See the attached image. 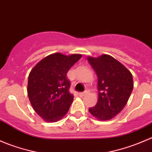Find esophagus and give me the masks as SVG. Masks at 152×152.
<instances>
[{"mask_svg": "<svg viewBox=\"0 0 152 152\" xmlns=\"http://www.w3.org/2000/svg\"><path fill=\"white\" fill-rule=\"evenodd\" d=\"M87 93H88V91H87V90H86V91H85V92L79 93V96H81V97H83V96H85L86 94H87Z\"/></svg>", "mask_w": 152, "mask_h": 152, "instance_id": "obj_1", "label": "esophagus"}]
</instances>
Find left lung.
Masks as SVG:
<instances>
[{"label":"left lung","mask_w":152,"mask_h":152,"mask_svg":"<svg viewBox=\"0 0 152 152\" xmlns=\"http://www.w3.org/2000/svg\"><path fill=\"white\" fill-rule=\"evenodd\" d=\"M98 76L99 97L89 112L100 121L110 120L117 115L128 102L133 90L131 72L110 55L87 57Z\"/></svg>","instance_id":"left-lung-1"}]
</instances>
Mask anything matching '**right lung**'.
Instances as JSON below:
<instances>
[{"label": "right lung", "instance_id": "1", "mask_svg": "<svg viewBox=\"0 0 152 152\" xmlns=\"http://www.w3.org/2000/svg\"><path fill=\"white\" fill-rule=\"evenodd\" d=\"M81 57V54L53 53L31 70L27 88L28 99L34 111L45 121H57L68 112L73 96L69 92L70 82L67 73Z\"/></svg>", "mask_w": 152, "mask_h": 152}]
</instances>
